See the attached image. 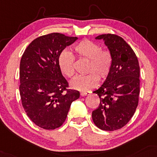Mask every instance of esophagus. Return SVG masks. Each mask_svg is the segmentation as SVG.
<instances>
[{
  "instance_id": "obj_1",
  "label": "esophagus",
  "mask_w": 157,
  "mask_h": 157,
  "mask_svg": "<svg viewBox=\"0 0 157 157\" xmlns=\"http://www.w3.org/2000/svg\"><path fill=\"white\" fill-rule=\"evenodd\" d=\"M90 92H81L80 96L81 97H86L87 95H89Z\"/></svg>"
}]
</instances>
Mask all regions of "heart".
Segmentation results:
<instances>
[{
	"label": "heart",
	"mask_w": 157,
	"mask_h": 157,
	"mask_svg": "<svg viewBox=\"0 0 157 157\" xmlns=\"http://www.w3.org/2000/svg\"><path fill=\"white\" fill-rule=\"evenodd\" d=\"M74 50L79 58L89 60V62L86 69L88 75L75 77L71 82V87L80 91H88L97 86L99 80H105L110 73L113 60L112 53L89 39L80 41ZM58 63L63 75L69 78L75 75V58L69 51L63 50L60 52Z\"/></svg>",
	"instance_id": "heart-1"
}]
</instances>
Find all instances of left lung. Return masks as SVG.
<instances>
[{
  "instance_id": "1",
  "label": "left lung",
  "mask_w": 157,
  "mask_h": 157,
  "mask_svg": "<svg viewBox=\"0 0 157 157\" xmlns=\"http://www.w3.org/2000/svg\"><path fill=\"white\" fill-rule=\"evenodd\" d=\"M113 56L110 73L99 89V107L92 112L95 125L105 131L124 127L135 114L140 94V66L137 56L124 39L116 34L99 35Z\"/></svg>"
}]
</instances>
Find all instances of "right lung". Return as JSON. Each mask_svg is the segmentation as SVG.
Returning a JSON list of instances; mask_svg holds the SVG:
<instances>
[{
    "label": "right lung",
    "instance_id": "obj_1",
    "mask_svg": "<svg viewBox=\"0 0 157 157\" xmlns=\"http://www.w3.org/2000/svg\"><path fill=\"white\" fill-rule=\"evenodd\" d=\"M77 37L52 33L36 38L22 54L20 94L28 118L44 129L62 126L80 92L69 89L58 67V56Z\"/></svg>",
    "mask_w": 157,
    "mask_h": 157
}]
</instances>
